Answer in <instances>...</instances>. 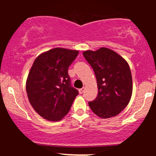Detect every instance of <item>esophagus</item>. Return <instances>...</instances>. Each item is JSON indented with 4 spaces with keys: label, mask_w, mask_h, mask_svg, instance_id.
Instances as JSON below:
<instances>
[{
    "label": "esophagus",
    "mask_w": 156,
    "mask_h": 156,
    "mask_svg": "<svg viewBox=\"0 0 156 156\" xmlns=\"http://www.w3.org/2000/svg\"><path fill=\"white\" fill-rule=\"evenodd\" d=\"M78 91H79V94H83V93H84V87H82V88H81V89H79L78 90Z\"/></svg>",
    "instance_id": "1"
}]
</instances>
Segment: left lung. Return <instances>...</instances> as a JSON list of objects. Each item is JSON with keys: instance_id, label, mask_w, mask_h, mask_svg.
<instances>
[{"instance_id": "left-lung-1", "label": "left lung", "mask_w": 156, "mask_h": 156, "mask_svg": "<svg viewBox=\"0 0 156 156\" xmlns=\"http://www.w3.org/2000/svg\"><path fill=\"white\" fill-rule=\"evenodd\" d=\"M83 56L94 69L98 87L97 98L88 103L90 108L102 119L117 115L131 98L133 84L128 63L106 48L87 50Z\"/></svg>"}]
</instances>
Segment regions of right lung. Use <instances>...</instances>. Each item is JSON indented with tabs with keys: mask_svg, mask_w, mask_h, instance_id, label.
<instances>
[{
	"mask_svg": "<svg viewBox=\"0 0 156 156\" xmlns=\"http://www.w3.org/2000/svg\"><path fill=\"white\" fill-rule=\"evenodd\" d=\"M78 50L56 48L39 55L26 81V92L36 112L48 121H59L69 112L78 91L71 85L69 66Z\"/></svg>",
	"mask_w": 156,
	"mask_h": 156,
	"instance_id": "add662e5",
	"label": "right lung"
}]
</instances>
